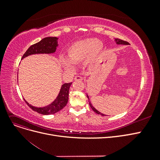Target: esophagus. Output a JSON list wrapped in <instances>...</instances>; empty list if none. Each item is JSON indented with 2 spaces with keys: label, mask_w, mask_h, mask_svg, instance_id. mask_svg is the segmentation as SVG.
<instances>
[{
  "label": "esophagus",
  "mask_w": 160,
  "mask_h": 160,
  "mask_svg": "<svg viewBox=\"0 0 160 160\" xmlns=\"http://www.w3.org/2000/svg\"><path fill=\"white\" fill-rule=\"evenodd\" d=\"M83 79V77H81V76H79V75H77L75 77V81H82Z\"/></svg>",
  "instance_id": "esophagus-1"
}]
</instances>
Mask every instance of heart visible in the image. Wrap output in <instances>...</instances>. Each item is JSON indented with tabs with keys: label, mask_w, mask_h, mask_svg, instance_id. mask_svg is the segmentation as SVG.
<instances>
[{
	"label": "heart",
	"mask_w": 160,
	"mask_h": 160,
	"mask_svg": "<svg viewBox=\"0 0 160 160\" xmlns=\"http://www.w3.org/2000/svg\"><path fill=\"white\" fill-rule=\"evenodd\" d=\"M103 50V44L94 38L77 41L69 46L66 51L68 61L61 59V64L67 70L72 69V64H78L85 61L86 64H93Z\"/></svg>",
	"instance_id": "obj_1"
}]
</instances>
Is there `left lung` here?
<instances>
[{"mask_svg":"<svg viewBox=\"0 0 160 160\" xmlns=\"http://www.w3.org/2000/svg\"><path fill=\"white\" fill-rule=\"evenodd\" d=\"M115 41H116V42H117V44H122V45H129V42H127V41H123V40H122V39H119V38H115ZM87 96H88V99L89 100V97H88V95H87ZM89 105H90V107H91V108L93 109V111H94L96 113H98V114H99V115H103V113H100L99 111H98V110H97L95 108H94L93 106H92V105H91V102H89Z\"/></svg>","mask_w":160,"mask_h":160,"instance_id":"1","label":"left lung"}]
</instances>
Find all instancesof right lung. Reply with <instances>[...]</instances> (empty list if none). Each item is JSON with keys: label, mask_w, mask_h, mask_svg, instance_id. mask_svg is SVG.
I'll return each instance as SVG.
<instances>
[{"label": "right lung", "mask_w": 160, "mask_h": 160, "mask_svg": "<svg viewBox=\"0 0 160 160\" xmlns=\"http://www.w3.org/2000/svg\"><path fill=\"white\" fill-rule=\"evenodd\" d=\"M58 38L57 37H46L37 43L31 45L22 57V59L28 55L38 53H52L56 51ZM72 83H65L62 85L60 93L57 99L53 102L48 106L44 108H35L28 103L25 101L26 103L31 109L36 112L42 115L54 114L63 108L68 102L69 91Z\"/></svg>", "instance_id": "obj_1"}]
</instances>
